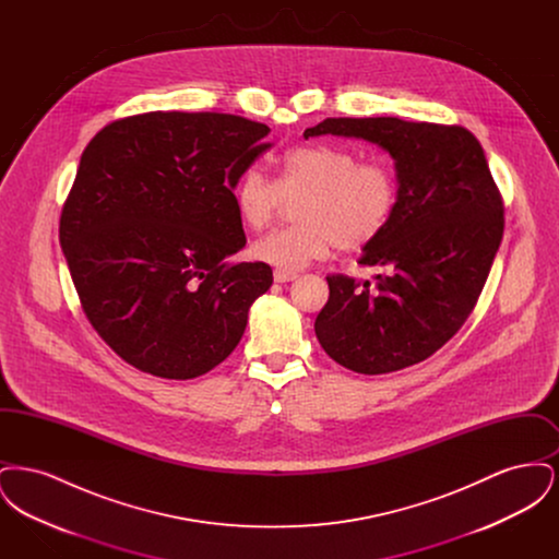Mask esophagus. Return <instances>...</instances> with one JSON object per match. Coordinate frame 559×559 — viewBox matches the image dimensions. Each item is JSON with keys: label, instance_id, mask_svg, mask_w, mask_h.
Listing matches in <instances>:
<instances>
[{"label": "esophagus", "instance_id": "obj_1", "mask_svg": "<svg viewBox=\"0 0 559 559\" xmlns=\"http://www.w3.org/2000/svg\"><path fill=\"white\" fill-rule=\"evenodd\" d=\"M297 278V274L295 272H287V270H274V281L276 283H289V281H295Z\"/></svg>", "mask_w": 559, "mask_h": 559}]
</instances>
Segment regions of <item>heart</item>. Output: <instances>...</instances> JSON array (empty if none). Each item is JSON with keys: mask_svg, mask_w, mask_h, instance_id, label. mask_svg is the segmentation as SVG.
Returning a JSON list of instances; mask_svg holds the SVG:
<instances>
[{"mask_svg": "<svg viewBox=\"0 0 559 559\" xmlns=\"http://www.w3.org/2000/svg\"><path fill=\"white\" fill-rule=\"evenodd\" d=\"M233 194L240 222L251 230H264L285 199H300L297 224L251 247L258 262L295 272L326 258L333 245L360 251L379 239L399 205V178L385 160H360L333 144H301L283 155L276 182L249 167Z\"/></svg>", "mask_w": 559, "mask_h": 559, "instance_id": "obj_1", "label": "heart"}]
</instances>
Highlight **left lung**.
Masks as SVG:
<instances>
[{
    "label": "left lung",
    "mask_w": 559,
    "mask_h": 559,
    "mask_svg": "<svg viewBox=\"0 0 559 559\" xmlns=\"http://www.w3.org/2000/svg\"><path fill=\"white\" fill-rule=\"evenodd\" d=\"M324 133L390 153L399 205L360 258L362 266L390 274H377L374 289L369 281L326 276L329 301L314 331L322 349L349 371H400L444 346L474 310L503 239V201L465 128L340 117L308 128L304 138Z\"/></svg>",
    "instance_id": "8db88e82"
}]
</instances>
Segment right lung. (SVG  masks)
I'll use <instances>...</instances> for the list:
<instances>
[{"label": "right lung", "instance_id": "obj_1", "mask_svg": "<svg viewBox=\"0 0 559 559\" xmlns=\"http://www.w3.org/2000/svg\"><path fill=\"white\" fill-rule=\"evenodd\" d=\"M270 128L224 112H144L96 133L60 217L81 306L126 362L194 379L239 346L272 285L245 247L235 185Z\"/></svg>", "mask_w": 559, "mask_h": 559}]
</instances>
